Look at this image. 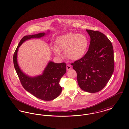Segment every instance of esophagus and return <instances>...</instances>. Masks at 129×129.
Wrapping results in <instances>:
<instances>
[{
  "label": "esophagus",
  "instance_id": "esophagus-1",
  "mask_svg": "<svg viewBox=\"0 0 129 129\" xmlns=\"http://www.w3.org/2000/svg\"><path fill=\"white\" fill-rule=\"evenodd\" d=\"M66 68H67V70H71V69H72L71 66L70 65H67Z\"/></svg>",
  "mask_w": 129,
  "mask_h": 129
}]
</instances>
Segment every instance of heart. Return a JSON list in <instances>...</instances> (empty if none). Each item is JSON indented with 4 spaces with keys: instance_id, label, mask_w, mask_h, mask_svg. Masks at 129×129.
Listing matches in <instances>:
<instances>
[{
    "instance_id": "heart-1",
    "label": "heart",
    "mask_w": 129,
    "mask_h": 129,
    "mask_svg": "<svg viewBox=\"0 0 129 129\" xmlns=\"http://www.w3.org/2000/svg\"><path fill=\"white\" fill-rule=\"evenodd\" d=\"M55 44V48L53 50L56 55H60L59 52H65V55L68 59L76 61L86 55L89 42L84 34L69 32L57 38Z\"/></svg>"
}]
</instances>
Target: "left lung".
<instances>
[{
	"label": "left lung",
	"mask_w": 129,
	"mask_h": 129,
	"mask_svg": "<svg viewBox=\"0 0 129 129\" xmlns=\"http://www.w3.org/2000/svg\"><path fill=\"white\" fill-rule=\"evenodd\" d=\"M86 30L90 37L88 50L82 58L71 65L77 73L80 88L86 92L96 93L104 88L114 72V50L104 34Z\"/></svg>",
	"instance_id": "1"
}]
</instances>
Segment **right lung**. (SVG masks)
I'll list each match as a JSON object with an SVG mask.
<instances>
[{"mask_svg":"<svg viewBox=\"0 0 129 129\" xmlns=\"http://www.w3.org/2000/svg\"><path fill=\"white\" fill-rule=\"evenodd\" d=\"M45 35L44 33H40L23 37L14 52L13 60L19 80L25 89L37 98L43 101H51L57 98L61 92L59 81L66 72V64L64 62L55 63L50 61L42 75L31 77L22 72L17 61L18 48L22 43L26 40L32 38H40Z\"/></svg>","mask_w":129,"mask_h":129,"instance_id":"obj_1","label":"right lung"}]
</instances>
